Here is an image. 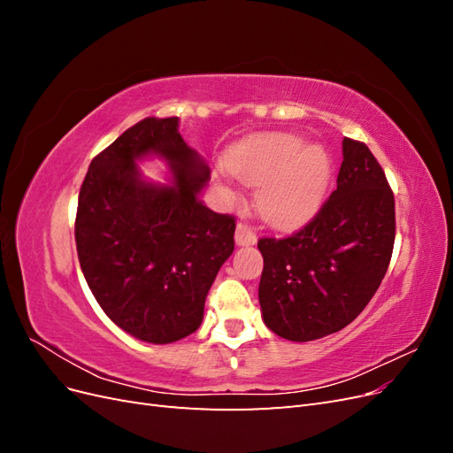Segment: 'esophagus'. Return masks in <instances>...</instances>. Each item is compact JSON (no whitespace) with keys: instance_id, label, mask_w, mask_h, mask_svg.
<instances>
[{"instance_id":"1","label":"esophagus","mask_w":453,"mask_h":453,"mask_svg":"<svg viewBox=\"0 0 453 453\" xmlns=\"http://www.w3.org/2000/svg\"><path fill=\"white\" fill-rule=\"evenodd\" d=\"M234 240L238 245H253L257 242V234L255 230L245 225V223H238L236 225V234H234Z\"/></svg>"}]
</instances>
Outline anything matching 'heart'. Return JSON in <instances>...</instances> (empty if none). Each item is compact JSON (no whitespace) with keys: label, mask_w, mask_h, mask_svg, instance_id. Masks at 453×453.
Segmentation results:
<instances>
[{"label":"heart","mask_w":453,"mask_h":453,"mask_svg":"<svg viewBox=\"0 0 453 453\" xmlns=\"http://www.w3.org/2000/svg\"><path fill=\"white\" fill-rule=\"evenodd\" d=\"M228 170L248 187H258L257 210L266 223L291 228L308 219L323 200L331 158L318 145L304 149L296 135H273L240 149Z\"/></svg>","instance_id":"obj_1"}]
</instances>
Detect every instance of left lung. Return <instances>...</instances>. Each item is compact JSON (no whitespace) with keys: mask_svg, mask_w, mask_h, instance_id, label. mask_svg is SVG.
<instances>
[{"mask_svg":"<svg viewBox=\"0 0 453 453\" xmlns=\"http://www.w3.org/2000/svg\"><path fill=\"white\" fill-rule=\"evenodd\" d=\"M336 190L291 236L260 238L258 283L272 333L310 342L338 333L365 310L395 243V196L386 172L357 140L342 142Z\"/></svg>","mask_w":453,"mask_h":453,"instance_id":"obj_1","label":"left lung"}]
</instances>
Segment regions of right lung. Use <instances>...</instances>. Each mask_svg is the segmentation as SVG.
<instances>
[{
	"instance_id": "obj_1",
	"label": "right lung",
	"mask_w": 453,
	"mask_h": 453,
	"mask_svg": "<svg viewBox=\"0 0 453 453\" xmlns=\"http://www.w3.org/2000/svg\"><path fill=\"white\" fill-rule=\"evenodd\" d=\"M177 127V117H147L96 155L75 217L94 298L122 331L150 344L196 331L217 272L234 251L236 219L200 200L210 172ZM149 152L169 162L173 188L141 180L134 160Z\"/></svg>"
}]
</instances>
